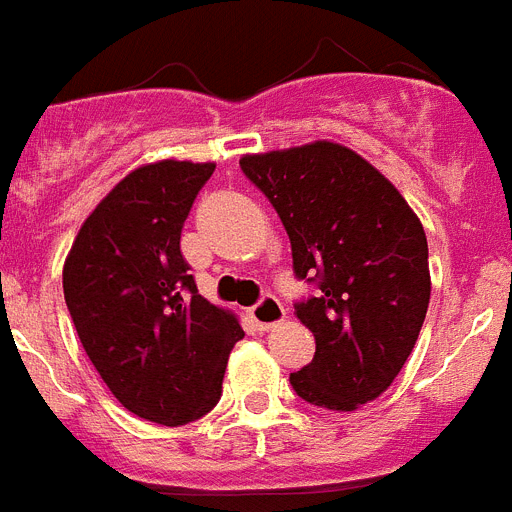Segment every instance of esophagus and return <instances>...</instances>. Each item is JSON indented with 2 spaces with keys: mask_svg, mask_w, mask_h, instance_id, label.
Here are the masks:
<instances>
[{
  "mask_svg": "<svg viewBox=\"0 0 512 512\" xmlns=\"http://www.w3.org/2000/svg\"><path fill=\"white\" fill-rule=\"evenodd\" d=\"M251 318L259 330H269L284 320V305L274 295H264L251 307Z\"/></svg>",
  "mask_w": 512,
  "mask_h": 512,
  "instance_id": "34e87169",
  "label": "esophagus"
}]
</instances>
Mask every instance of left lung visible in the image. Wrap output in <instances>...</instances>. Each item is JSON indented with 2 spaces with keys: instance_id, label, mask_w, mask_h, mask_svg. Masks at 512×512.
I'll return each mask as SVG.
<instances>
[{
  "instance_id": "obj_1",
  "label": "left lung",
  "mask_w": 512,
  "mask_h": 512,
  "mask_svg": "<svg viewBox=\"0 0 512 512\" xmlns=\"http://www.w3.org/2000/svg\"><path fill=\"white\" fill-rule=\"evenodd\" d=\"M241 171L277 210L295 277L315 287L295 302L315 356L289 384L318 408L356 410L395 382L423 328V225L369 161L328 140L243 156Z\"/></svg>"
}]
</instances>
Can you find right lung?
I'll return each instance as SVG.
<instances>
[{
	"mask_svg": "<svg viewBox=\"0 0 512 512\" xmlns=\"http://www.w3.org/2000/svg\"><path fill=\"white\" fill-rule=\"evenodd\" d=\"M215 164L158 161L128 174L81 225L63 295L89 361L122 408L161 425L202 418L223 395L235 315L197 292L182 228Z\"/></svg>",
	"mask_w": 512,
	"mask_h": 512,
	"instance_id": "1",
	"label": "right lung"
}]
</instances>
